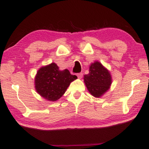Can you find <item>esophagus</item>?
Instances as JSON below:
<instances>
[{"label": "esophagus", "mask_w": 149, "mask_h": 149, "mask_svg": "<svg viewBox=\"0 0 149 149\" xmlns=\"http://www.w3.org/2000/svg\"><path fill=\"white\" fill-rule=\"evenodd\" d=\"M77 77H78L79 79H81V77H82V76H83V74H82V73H79V74H77Z\"/></svg>", "instance_id": "obj_1"}]
</instances>
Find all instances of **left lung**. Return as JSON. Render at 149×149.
Masks as SVG:
<instances>
[{
    "label": "left lung",
    "instance_id": "obj_1",
    "mask_svg": "<svg viewBox=\"0 0 149 149\" xmlns=\"http://www.w3.org/2000/svg\"><path fill=\"white\" fill-rule=\"evenodd\" d=\"M84 81L88 91L93 96L99 98L106 93L112 84L110 72L96 61L89 67V74L84 75Z\"/></svg>",
    "mask_w": 149,
    "mask_h": 149
}]
</instances>
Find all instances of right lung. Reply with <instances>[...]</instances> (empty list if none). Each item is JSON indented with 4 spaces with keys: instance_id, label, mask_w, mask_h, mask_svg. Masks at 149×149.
I'll use <instances>...</instances> for the list:
<instances>
[{
    "instance_id": "add662e5",
    "label": "right lung",
    "mask_w": 149,
    "mask_h": 149,
    "mask_svg": "<svg viewBox=\"0 0 149 149\" xmlns=\"http://www.w3.org/2000/svg\"><path fill=\"white\" fill-rule=\"evenodd\" d=\"M77 79L68 70H60L54 63L38 70L34 84L37 93L49 101H56L65 93L70 84Z\"/></svg>"
}]
</instances>
